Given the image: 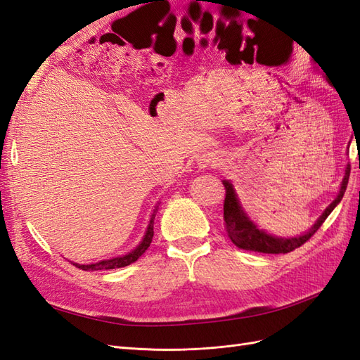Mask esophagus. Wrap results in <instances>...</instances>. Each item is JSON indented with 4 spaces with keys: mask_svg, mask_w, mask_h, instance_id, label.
Listing matches in <instances>:
<instances>
[{
    "mask_svg": "<svg viewBox=\"0 0 360 360\" xmlns=\"http://www.w3.org/2000/svg\"><path fill=\"white\" fill-rule=\"evenodd\" d=\"M217 163H219V156H217L216 153H210V151H207V153H202L197 158V165L201 169L209 168V167H216Z\"/></svg>",
    "mask_w": 360,
    "mask_h": 360,
    "instance_id": "1",
    "label": "esophagus"
}]
</instances>
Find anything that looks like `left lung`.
<instances>
[{
    "mask_svg": "<svg viewBox=\"0 0 360 360\" xmlns=\"http://www.w3.org/2000/svg\"><path fill=\"white\" fill-rule=\"evenodd\" d=\"M348 177H350V165H347L344 179L341 181L340 192H338L336 198L326 207L323 214L319 217L315 224L309 228L307 233L299 234L296 237H278L270 234L264 230L258 228L257 224L250 221V217L245 212V209L238 200L236 189L230 180H222L225 186V201H224V221H225V230L230 240L240 249L246 250H255V252L263 254H287L291 252L296 248L302 246L304 242L317 233L319 228L323 225L335 207L341 202L344 192L348 184Z\"/></svg>",
    "mask_w": 360,
    "mask_h": 360,
    "instance_id": "obj_1",
    "label": "left lung"
}]
</instances>
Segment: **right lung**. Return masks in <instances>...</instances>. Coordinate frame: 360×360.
<instances>
[{"instance_id": "1", "label": "right lung", "mask_w": 360, "mask_h": 360, "mask_svg": "<svg viewBox=\"0 0 360 360\" xmlns=\"http://www.w3.org/2000/svg\"><path fill=\"white\" fill-rule=\"evenodd\" d=\"M159 204L160 202H158L153 213H151V217H150L148 225H147V230H146V233L143 236V240L139 242V245L135 249H132V250H130V252H127L124 255H120V257L110 258V259H102V261H99V263H94V264H78V263H73V266H76L78 269H82V270H110V269L126 267L129 264L135 263V261L146 252L147 248L151 243V238H153V234H155L153 224H155V216H156Z\"/></svg>"}]
</instances>
